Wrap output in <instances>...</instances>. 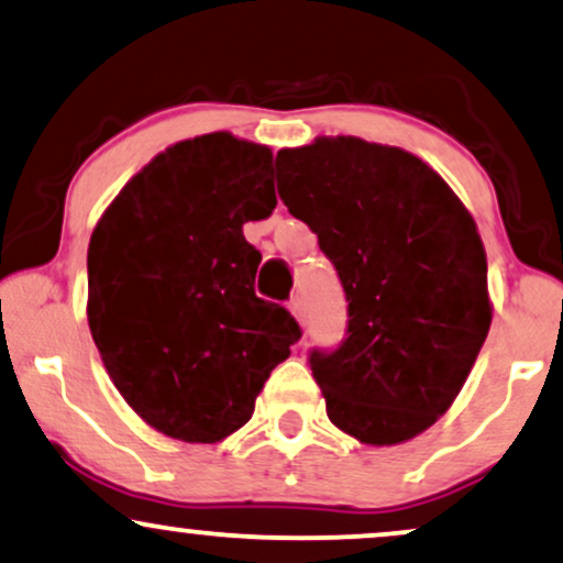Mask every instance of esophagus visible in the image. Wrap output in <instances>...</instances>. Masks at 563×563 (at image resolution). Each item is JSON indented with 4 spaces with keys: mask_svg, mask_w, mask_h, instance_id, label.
Masks as SVG:
<instances>
[{
    "mask_svg": "<svg viewBox=\"0 0 563 563\" xmlns=\"http://www.w3.org/2000/svg\"><path fill=\"white\" fill-rule=\"evenodd\" d=\"M288 311H290V314L296 317V322H298V324H303L306 309H303V298H301V296H294V298H290V303H288Z\"/></svg>",
    "mask_w": 563,
    "mask_h": 563,
    "instance_id": "34e87169",
    "label": "esophagus"
}]
</instances>
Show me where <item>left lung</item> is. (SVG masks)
I'll return each mask as SVG.
<instances>
[{
  "mask_svg": "<svg viewBox=\"0 0 563 563\" xmlns=\"http://www.w3.org/2000/svg\"><path fill=\"white\" fill-rule=\"evenodd\" d=\"M277 191L317 233L347 298V338L309 364L327 418L368 446L439 421L494 317L478 225L429 163L351 134L283 147Z\"/></svg>",
  "mask_w": 563,
  "mask_h": 563,
  "instance_id": "1",
  "label": "left lung"
}]
</instances>
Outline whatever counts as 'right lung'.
<instances>
[{
  "instance_id": "right-lung-1",
  "label": "right lung",
  "mask_w": 563,
  "mask_h": 563,
  "mask_svg": "<svg viewBox=\"0 0 563 563\" xmlns=\"http://www.w3.org/2000/svg\"><path fill=\"white\" fill-rule=\"evenodd\" d=\"M277 205L273 151L231 132L181 140L113 197L88 246V324L113 387L155 431L216 444L254 412L301 338L254 294L244 223Z\"/></svg>"
}]
</instances>
